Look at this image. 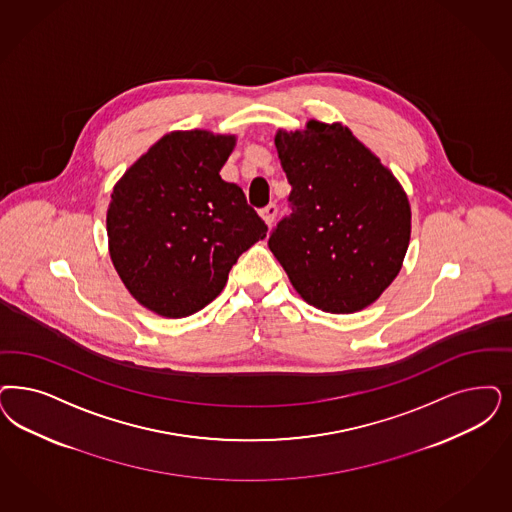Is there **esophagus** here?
<instances>
[{
    "label": "esophagus",
    "mask_w": 512,
    "mask_h": 512,
    "mask_svg": "<svg viewBox=\"0 0 512 512\" xmlns=\"http://www.w3.org/2000/svg\"><path fill=\"white\" fill-rule=\"evenodd\" d=\"M259 213H261V217L265 219L266 225L270 227V225L274 223L276 215H278V206H276V204H268V206H265V208H263Z\"/></svg>",
    "instance_id": "obj_1"
}]
</instances>
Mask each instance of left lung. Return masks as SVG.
Returning <instances> with one entry per match:
<instances>
[{
    "label": "left lung",
    "instance_id": "obj_1",
    "mask_svg": "<svg viewBox=\"0 0 512 512\" xmlns=\"http://www.w3.org/2000/svg\"><path fill=\"white\" fill-rule=\"evenodd\" d=\"M291 185L289 208L268 247L302 299L331 314L367 308L393 282L410 242L401 183L340 123L278 130Z\"/></svg>",
    "mask_w": 512,
    "mask_h": 512
}]
</instances>
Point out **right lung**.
I'll use <instances>...</instances> for the list:
<instances>
[{
	"label": "right lung",
	"instance_id": "obj_1",
	"mask_svg": "<svg viewBox=\"0 0 512 512\" xmlns=\"http://www.w3.org/2000/svg\"><path fill=\"white\" fill-rule=\"evenodd\" d=\"M234 136L177 130L117 181L107 208L113 266L130 295L164 318L210 304L238 257L268 227L244 191L219 172Z\"/></svg>",
	"mask_w": 512,
	"mask_h": 512
}]
</instances>
